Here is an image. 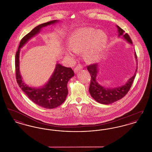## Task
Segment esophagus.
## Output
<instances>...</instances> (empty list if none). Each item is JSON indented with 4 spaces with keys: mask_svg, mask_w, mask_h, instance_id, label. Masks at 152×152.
<instances>
[{
    "mask_svg": "<svg viewBox=\"0 0 152 152\" xmlns=\"http://www.w3.org/2000/svg\"><path fill=\"white\" fill-rule=\"evenodd\" d=\"M82 68H83V66L81 65H80V64H78V65H77V66L75 67V68L74 69V71H75V72L76 73L78 71L81 70Z\"/></svg>",
    "mask_w": 152,
    "mask_h": 152,
    "instance_id": "34e87169",
    "label": "esophagus"
}]
</instances>
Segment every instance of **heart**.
Wrapping results in <instances>:
<instances>
[{
  "instance_id": "b5f03b06",
  "label": "heart",
  "mask_w": 152,
  "mask_h": 152,
  "mask_svg": "<svg viewBox=\"0 0 152 152\" xmlns=\"http://www.w3.org/2000/svg\"><path fill=\"white\" fill-rule=\"evenodd\" d=\"M106 40L107 36L102 31L82 28L76 30L71 36L69 48L76 53L83 51L86 61L93 63L100 57ZM65 53L68 56H73L70 51H66Z\"/></svg>"
}]
</instances>
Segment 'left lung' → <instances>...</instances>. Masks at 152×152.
<instances>
[{"label":"left lung","mask_w":152,"mask_h":152,"mask_svg":"<svg viewBox=\"0 0 152 152\" xmlns=\"http://www.w3.org/2000/svg\"><path fill=\"white\" fill-rule=\"evenodd\" d=\"M117 28L118 36H123L128 43L132 44V41L128 34H125V31L119 26H116ZM135 58L137 59V55L135 52ZM87 69L91 76V83L89 88V91L91 96L96 101L102 104H110L115 101H118L124 97L129 91L132 85L133 81L136 75L137 67L134 75L128 81V82L120 87L115 88H105L99 84L96 81V77L98 73V64H93L88 65Z\"/></svg>","instance_id":"obj_1"}]
</instances>
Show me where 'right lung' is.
<instances>
[{"label": "right lung", "instance_id": "1", "mask_svg": "<svg viewBox=\"0 0 152 152\" xmlns=\"http://www.w3.org/2000/svg\"><path fill=\"white\" fill-rule=\"evenodd\" d=\"M58 22L57 20H54L41 24L24 36L20 42L15 56L16 79L19 86L31 100L44 108H55L64 102L68 92L67 83L74 76L73 71L71 68L56 64L55 71L47 83L39 88L29 87L23 82L20 73L19 54L22 47L30 39L38 34L42 28Z\"/></svg>", "mask_w": 152, "mask_h": 152}]
</instances>
